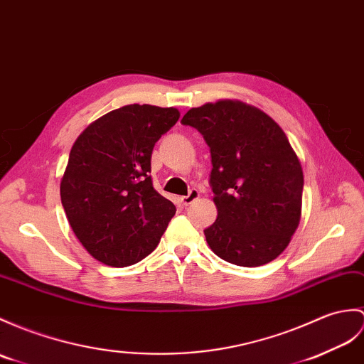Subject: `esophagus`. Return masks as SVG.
I'll return each instance as SVG.
<instances>
[{"mask_svg": "<svg viewBox=\"0 0 364 364\" xmlns=\"http://www.w3.org/2000/svg\"><path fill=\"white\" fill-rule=\"evenodd\" d=\"M198 197H200V192H198L197 189H191L188 196H186V197H181V203H183L184 206H189L191 203L196 201Z\"/></svg>", "mask_w": 364, "mask_h": 364, "instance_id": "34e87169", "label": "esophagus"}]
</instances>
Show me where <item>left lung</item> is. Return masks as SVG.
<instances>
[{
	"instance_id": "obj_1",
	"label": "left lung",
	"mask_w": 364,
	"mask_h": 364,
	"mask_svg": "<svg viewBox=\"0 0 364 364\" xmlns=\"http://www.w3.org/2000/svg\"><path fill=\"white\" fill-rule=\"evenodd\" d=\"M183 125L210 149L217 220L205 230L215 255L239 267L274 260L301 220L304 175L284 130L259 108L218 100L191 108Z\"/></svg>"
}]
</instances>
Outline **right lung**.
I'll list each match as a JSON object with an SVG mask.
<instances>
[{"mask_svg":"<svg viewBox=\"0 0 364 364\" xmlns=\"http://www.w3.org/2000/svg\"><path fill=\"white\" fill-rule=\"evenodd\" d=\"M178 117L173 107L125 105L75 139L60 183L62 205L75 237L102 264L121 268L149 256L175 215L149 173L155 142Z\"/></svg>","mask_w":364,"mask_h":364,"instance_id":"add662e5","label":"right lung"}]
</instances>
